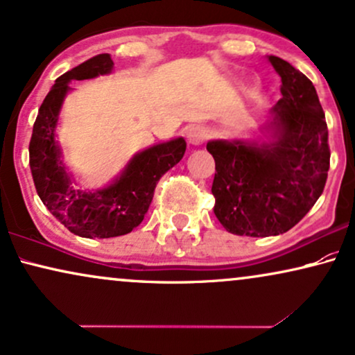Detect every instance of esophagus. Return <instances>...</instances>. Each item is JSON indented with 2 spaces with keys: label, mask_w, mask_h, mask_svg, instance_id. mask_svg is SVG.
<instances>
[{
  "label": "esophagus",
  "mask_w": 355,
  "mask_h": 355,
  "mask_svg": "<svg viewBox=\"0 0 355 355\" xmlns=\"http://www.w3.org/2000/svg\"><path fill=\"white\" fill-rule=\"evenodd\" d=\"M187 139H188V142H190V144L200 146V144H203V142H205L206 131L203 128H200V125H191V128L187 131Z\"/></svg>",
  "instance_id": "1"
}]
</instances>
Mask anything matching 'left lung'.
Masks as SVG:
<instances>
[{
    "mask_svg": "<svg viewBox=\"0 0 355 355\" xmlns=\"http://www.w3.org/2000/svg\"><path fill=\"white\" fill-rule=\"evenodd\" d=\"M282 77V98L266 144L208 142L216 164L214 214L237 236L284 234L315 206L329 170L327 124L311 80L284 58L268 57Z\"/></svg>",
    "mask_w": 355,
    "mask_h": 355,
    "instance_id": "1",
    "label": "left lung"
}]
</instances>
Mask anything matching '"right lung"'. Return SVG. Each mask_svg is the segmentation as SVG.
<instances>
[{"label": "right lung", "instance_id": "1", "mask_svg": "<svg viewBox=\"0 0 355 355\" xmlns=\"http://www.w3.org/2000/svg\"><path fill=\"white\" fill-rule=\"evenodd\" d=\"M111 69L110 53H100L60 75L39 107L29 142L31 173L39 198L67 230L88 239L124 236L137 227L149 211L157 183L187 150V142L178 137L137 154L105 190L87 193L70 187L53 139L58 110L69 92V82L110 73Z\"/></svg>", "mask_w": 355, "mask_h": 355}]
</instances>
